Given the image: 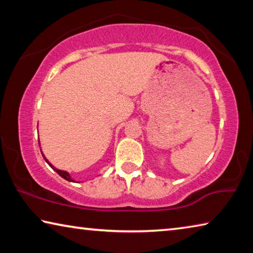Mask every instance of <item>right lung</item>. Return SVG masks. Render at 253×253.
I'll use <instances>...</instances> for the list:
<instances>
[{"label": "right lung", "mask_w": 253, "mask_h": 253, "mask_svg": "<svg viewBox=\"0 0 253 253\" xmlns=\"http://www.w3.org/2000/svg\"><path fill=\"white\" fill-rule=\"evenodd\" d=\"M42 156H43V158H44V160H45V162L46 163H48V164L51 166V168H52L54 170H55V172H57L59 175H60V176H61V177H63V178H65V179H67V181H69V182H75L74 181V179H72L71 177H70V175H69V173H68V172H65V170H60V169H55L54 168V166L53 165H51L50 164V163L48 162V160H46V158L44 157V155H43V154H42Z\"/></svg>", "instance_id": "1"}]
</instances>
